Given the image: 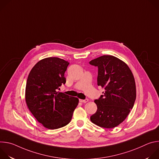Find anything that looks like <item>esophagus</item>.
Masks as SVG:
<instances>
[{
    "label": "esophagus",
    "instance_id": "obj_1",
    "mask_svg": "<svg viewBox=\"0 0 159 159\" xmlns=\"http://www.w3.org/2000/svg\"><path fill=\"white\" fill-rule=\"evenodd\" d=\"M88 99H85V100H84V99H79V101L80 102H82V103H86V102H88Z\"/></svg>",
    "mask_w": 159,
    "mask_h": 159
}]
</instances>
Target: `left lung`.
<instances>
[{
  "mask_svg": "<svg viewBox=\"0 0 159 159\" xmlns=\"http://www.w3.org/2000/svg\"><path fill=\"white\" fill-rule=\"evenodd\" d=\"M89 63L98 67V85L104 89L103 95L94 101L98 109L90 116L94 124L113 128L128 116L136 99V85L127 64L112 55H103Z\"/></svg>",
  "mask_w": 159,
  "mask_h": 159,
  "instance_id": "obj_1",
  "label": "left lung"
}]
</instances>
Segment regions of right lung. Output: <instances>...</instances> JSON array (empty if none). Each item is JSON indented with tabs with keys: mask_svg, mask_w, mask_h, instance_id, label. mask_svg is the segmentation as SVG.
Here are the masks:
<instances>
[{
	"mask_svg": "<svg viewBox=\"0 0 159 159\" xmlns=\"http://www.w3.org/2000/svg\"><path fill=\"white\" fill-rule=\"evenodd\" d=\"M69 62L58 57L39 60L30 71L26 85L25 100L36 120L50 129L66 126L79 104L77 98L58 91L65 84Z\"/></svg>",
	"mask_w": 159,
	"mask_h": 159,
	"instance_id": "right-lung-1",
	"label": "right lung"
}]
</instances>
